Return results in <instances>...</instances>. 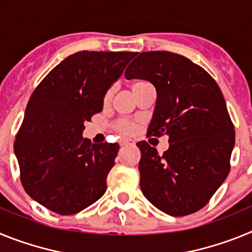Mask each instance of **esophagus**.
<instances>
[{
  "mask_svg": "<svg viewBox=\"0 0 252 252\" xmlns=\"http://www.w3.org/2000/svg\"><path fill=\"white\" fill-rule=\"evenodd\" d=\"M132 145H135V142H133L132 140H124V141H121L122 148H126V146H132Z\"/></svg>",
  "mask_w": 252,
  "mask_h": 252,
  "instance_id": "obj_1",
  "label": "esophagus"
}]
</instances>
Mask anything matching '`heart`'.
I'll return each instance as SVG.
<instances>
[{"instance_id":"b5f03b06","label":"heart","mask_w":252,"mask_h":252,"mask_svg":"<svg viewBox=\"0 0 252 252\" xmlns=\"http://www.w3.org/2000/svg\"><path fill=\"white\" fill-rule=\"evenodd\" d=\"M142 83H145V82H135V83L132 84V90L133 88H136V87H139L140 84ZM111 98H112V91H108V92L106 93V95H104V103H108V102L111 101ZM135 127H136V124L132 121H128V120H121V121H119V124L116 125V128H117L120 132L126 133V135L132 133Z\"/></svg>"}]
</instances>
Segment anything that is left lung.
<instances>
[{
  "instance_id": "1",
  "label": "left lung",
  "mask_w": 252,
  "mask_h": 252,
  "mask_svg": "<svg viewBox=\"0 0 252 252\" xmlns=\"http://www.w3.org/2000/svg\"><path fill=\"white\" fill-rule=\"evenodd\" d=\"M125 77L155 87L148 135L169 136L162 155L148 142L136 144L142 194L166 215L197 212L228 175L235 146V128L220 87L203 68L169 51L141 53Z\"/></svg>"
}]
</instances>
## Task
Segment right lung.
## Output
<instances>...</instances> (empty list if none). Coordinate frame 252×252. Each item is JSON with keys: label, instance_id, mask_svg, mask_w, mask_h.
Here are the masks:
<instances>
[{"label": "right lung", "instance_id": "obj_1", "mask_svg": "<svg viewBox=\"0 0 252 252\" xmlns=\"http://www.w3.org/2000/svg\"><path fill=\"white\" fill-rule=\"evenodd\" d=\"M135 55L78 51L60 62L31 94L13 150L26 193L45 208L75 215L106 192L120 146L92 144L82 133Z\"/></svg>", "mask_w": 252, "mask_h": 252}]
</instances>
